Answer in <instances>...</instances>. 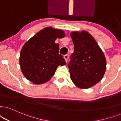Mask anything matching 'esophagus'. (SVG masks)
Masks as SVG:
<instances>
[{"mask_svg":"<svg viewBox=\"0 0 121 121\" xmlns=\"http://www.w3.org/2000/svg\"><path fill=\"white\" fill-rule=\"evenodd\" d=\"M69 55L68 54H66V55H65L64 56V59H65V61H66V62H67V61H68V59H69Z\"/></svg>","mask_w":121,"mask_h":121,"instance_id":"obj_1","label":"esophagus"}]
</instances>
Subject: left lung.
Returning <instances> with one entry per match:
<instances>
[{"mask_svg":"<svg viewBox=\"0 0 121 121\" xmlns=\"http://www.w3.org/2000/svg\"><path fill=\"white\" fill-rule=\"evenodd\" d=\"M74 52L68 65L72 82L81 89L91 88L103 78L106 59L93 37L86 30L70 33Z\"/></svg>","mask_w":121,"mask_h":121,"instance_id":"1","label":"left lung"}]
</instances>
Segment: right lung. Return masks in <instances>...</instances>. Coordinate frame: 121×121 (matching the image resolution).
Returning a JSON list of instances; mask_svg holds the SVG:
<instances>
[{
	"label": "right lung",
	"mask_w": 121,
	"mask_h": 121,
	"mask_svg": "<svg viewBox=\"0 0 121 121\" xmlns=\"http://www.w3.org/2000/svg\"><path fill=\"white\" fill-rule=\"evenodd\" d=\"M65 36L64 31L47 27L24 43L20 53L19 64L23 74L35 84L50 80L59 65L66 64L59 54L57 39Z\"/></svg>",
	"instance_id": "1"
}]
</instances>
